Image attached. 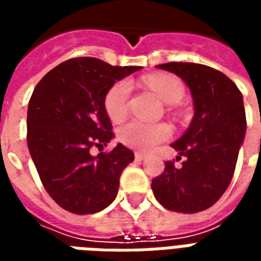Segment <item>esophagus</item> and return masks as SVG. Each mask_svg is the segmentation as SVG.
Instances as JSON below:
<instances>
[{
    "label": "esophagus",
    "mask_w": 261,
    "mask_h": 261,
    "mask_svg": "<svg viewBox=\"0 0 261 261\" xmlns=\"http://www.w3.org/2000/svg\"><path fill=\"white\" fill-rule=\"evenodd\" d=\"M134 158H136L137 162H141V161H144V159L147 158V156H145V155L141 152H136L134 153Z\"/></svg>",
    "instance_id": "1"
}]
</instances>
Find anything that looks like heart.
Instances as JSON below:
<instances>
[{
  "instance_id": "b5f03b06",
  "label": "heart",
  "mask_w": 261,
  "mask_h": 261,
  "mask_svg": "<svg viewBox=\"0 0 261 261\" xmlns=\"http://www.w3.org/2000/svg\"><path fill=\"white\" fill-rule=\"evenodd\" d=\"M144 84L148 85L165 103L175 105L185 96V85L177 76L170 74L147 75L142 78ZM131 85L127 80L114 82L105 95V110L113 121H121L128 112V97ZM172 134L170 127L166 124H148L140 120H131L124 124L117 133L119 141L125 147L148 151L159 142L166 141Z\"/></svg>"
}]
</instances>
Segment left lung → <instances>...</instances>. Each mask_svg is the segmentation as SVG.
Returning a JSON list of instances; mask_svg holds the SVG:
<instances>
[{
	"label": "left lung",
	"mask_w": 261,
	"mask_h": 261,
	"mask_svg": "<svg viewBox=\"0 0 261 261\" xmlns=\"http://www.w3.org/2000/svg\"><path fill=\"white\" fill-rule=\"evenodd\" d=\"M158 68L173 72L190 88L194 117L187 131L172 144L185 161L180 168L168 161L152 180V192L170 211L194 214L218 201L235 172L246 114L238 86L218 69L194 63H168Z\"/></svg>",
	"instance_id": "obj_1"
}]
</instances>
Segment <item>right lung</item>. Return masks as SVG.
I'll list each match as a JSON object with an SVG mask.
<instances>
[{"instance_id":"obj_1","label":"right lung","mask_w":261,"mask_h":261,"mask_svg":"<svg viewBox=\"0 0 261 261\" xmlns=\"http://www.w3.org/2000/svg\"><path fill=\"white\" fill-rule=\"evenodd\" d=\"M140 67H114L93 57L67 60L37 84L28 106V148L48 196L78 215L102 211L117 196L120 175L134 161L117 144L92 155L114 134L105 95Z\"/></svg>"}]
</instances>
